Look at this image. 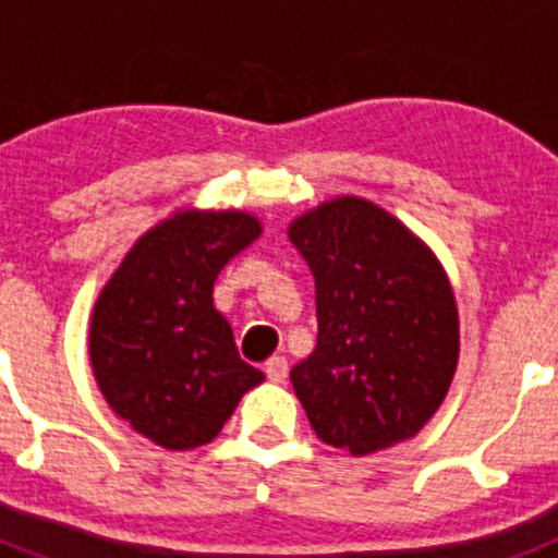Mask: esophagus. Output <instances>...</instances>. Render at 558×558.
<instances>
[{
  "mask_svg": "<svg viewBox=\"0 0 558 558\" xmlns=\"http://www.w3.org/2000/svg\"><path fill=\"white\" fill-rule=\"evenodd\" d=\"M288 357H282V354H276V357H270L268 363H265V374H268L270 383H284L288 379Z\"/></svg>",
  "mask_w": 558,
  "mask_h": 558,
  "instance_id": "34e87169",
  "label": "esophagus"
}]
</instances>
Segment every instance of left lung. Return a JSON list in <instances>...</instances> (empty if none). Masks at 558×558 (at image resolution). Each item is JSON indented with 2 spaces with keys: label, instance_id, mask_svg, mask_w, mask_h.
Returning <instances> with one entry per match:
<instances>
[{
  "label": "left lung",
  "instance_id": "1",
  "mask_svg": "<svg viewBox=\"0 0 558 558\" xmlns=\"http://www.w3.org/2000/svg\"><path fill=\"white\" fill-rule=\"evenodd\" d=\"M315 276L318 343L290 372L324 445L352 456L416 436L458 366V307L445 265L391 211L340 195L288 226Z\"/></svg>",
  "mask_w": 558,
  "mask_h": 558
}]
</instances>
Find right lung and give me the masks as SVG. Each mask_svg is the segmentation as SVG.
<instances>
[{
  "instance_id": "obj_1",
  "label": "right lung",
  "mask_w": 558,
  "mask_h": 558,
  "mask_svg": "<svg viewBox=\"0 0 558 558\" xmlns=\"http://www.w3.org/2000/svg\"><path fill=\"white\" fill-rule=\"evenodd\" d=\"M263 234L240 209H179L133 243L97 295L88 357L108 408L165 450L223 430L265 379L236 352L211 290L231 256Z\"/></svg>"
}]
</instances>
